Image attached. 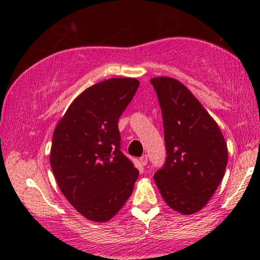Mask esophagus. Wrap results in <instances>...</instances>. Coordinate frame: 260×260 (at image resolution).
Instances as JSON below:
<instances>
[{
    "label": "esophagus",
    "mask_w": 260,
    "mask_h": 260,
    "mask_svg": "<svg viewBox=\"0 0 260 260\" xmlns=\"http://www.w3.org/2000/svg\"><path fill=\"white\" fill-rule=\"evenodd\" d=\"M140 162H141L142 166H147L148 163V155H143L141 158H140Z\"/></svg>",
    "instance_id": "esophagus-1"
}]
</instances>
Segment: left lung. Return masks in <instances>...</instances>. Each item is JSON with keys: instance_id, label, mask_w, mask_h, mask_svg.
<instances>
[{"instance_id": "8db88e82", "label": "left lung", "mask_w": 260, "mask_h": 260, "mask_svg": "<svg viewBox=\"0 0 260 260\" xmlns=\"http://www.w3.org/2000/svg\"><path fill=\"white\" fill-rule=\"evenodd\" d=\"M162 110L167 158L155 172L160 196L189 215L205 207L224 176L228 150L223 135L191 91L171 77L150 80Z\"/></svg>"}]
</instances>
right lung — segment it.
<instances>
[{
    "label": "right lung",
    "mask_w": 260,
    "mask_h": 260,
    "mask_svg": "<svg viewBox=\"0 0 260 260\" xmlns=\"http://www.w3.org/2000/svg\"><path fill=\"white\" fill-rule=\"evenodd\" d=\"M140 82L110 78L84 90L57 123L49 155L57 185L78 213L106 222L131 197L139 171L120 150L118 120Z\"/></svg>",
    "instance_id": "obj_1"
}]
</instances>
